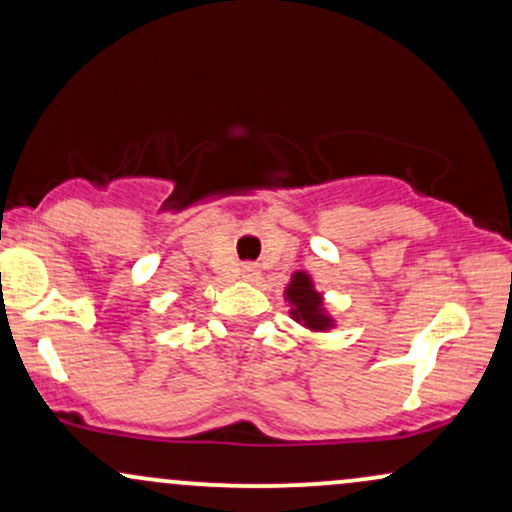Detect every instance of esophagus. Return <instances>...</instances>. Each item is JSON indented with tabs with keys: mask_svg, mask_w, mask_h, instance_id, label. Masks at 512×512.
<instances>
[{
	"mask_svg": "<svg viewBox=\"0 0 512 512\" xmlns=\"http://www.w3.org/2000/svg\"><path fill=\"white\" fill-rule=\"evenodd\" d=\"M255 276H257V267H255V264H243V279H255Z\"/></svg>",
	"mask_w": 512,
	"mask_h": 512,
	"instance_id": "1",
	"label": "esophagus"
}]
</instances>
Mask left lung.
<instances>
[{"label": "left lung", "instance_id": "8db88e82", "mask_svg": "<svg viewBox=\"0 0 512 512\" xmlns=\"http://www.w3.org/2000/svg\"><path fill=\"white\" fill-rule=\"evenodd\" d=\"M288 303L293 305L291 315L295 322H303L307 329L322 331L331 326V319L324 315L322 310V295L315 291L310 276L305 272L293 274V281L288 283Z\"/></svg>", "mask_w": 512, "mask_h": 512}]
</instances>
